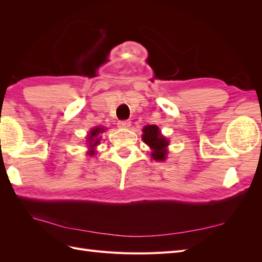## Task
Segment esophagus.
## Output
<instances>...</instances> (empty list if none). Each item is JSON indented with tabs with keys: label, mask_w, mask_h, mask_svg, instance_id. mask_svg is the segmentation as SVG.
<instances>
[{
	"label": "esophagus",
	"mask_w": 262,
	"mask_h": 262,
	"mask_svg": "<svg viewBox=\"0 0 262 262\" xmlns=\"http://www.w3.org/2000/svg\"><path fill=\"white\" fill-rule=\"evenodd\" d=\"M118 127L119 128H128V127H130V125H132V121L130 120H119L118 121Z\"/></svg>",
	"instance_id": "esophagus-1"
}]
</instances>
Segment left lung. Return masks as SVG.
<instances>
[{
    "instance_id": "obj_1",
    "label": "left lung",
    "mask_w": 262,
    "mask_h": 262,
    "mask_svg": "<svg viewBox=\"0 0 262 262\" xmlns=\"http://www.w3.org/2000/svg\"><path fill=\"white\" fill-rule=\"evenodd\" d=\"M143 141L153 149L152 158L158 161H163L168 154L166 146L169 145V141L161 135V132L158 126L148 125L143 129Z\"/></svg>"
}]
</instances>
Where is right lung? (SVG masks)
I'll return each mask as SVG.
<instances>
[{
	"label": "right lung",
	"instance_id": "1",
	"mask_svg": "<svg viewBox=\"0 0 262 262\" xmlns=\"http://www.w3.org/2000/svg\"><path fill=\"white\" fill-rule=\"evenodd\" d=\"M102 132H103V128L102 127H97V128H93L90 134H89L88 142H89V144H90V145H89V146L91 147V151L89 152L88 154H90V155L94 154L93 149H94V147L98 145L99 141H100V137H98V135L100 134V133H102Z\"/></svg>",
	"mask_w": 262,
	"mask_h": 262
}]
</instances>
